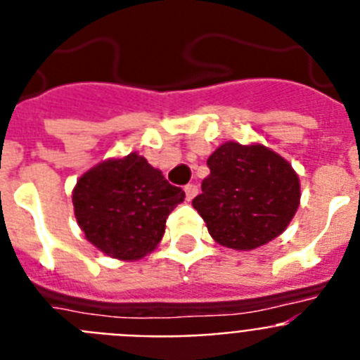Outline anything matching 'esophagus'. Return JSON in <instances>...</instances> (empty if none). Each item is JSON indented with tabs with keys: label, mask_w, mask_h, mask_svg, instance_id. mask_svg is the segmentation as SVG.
<instances>
[{
	"label": "esophagus",
	"mask_w": 360,
	"mask_h": 360,
	"mask_svg": "<svg viewBox=\"0 0 360 360\" xmlns=\"http://www.w3.org/2000/svg\"><path fill=\"white\" fill-rule=\"evenodd\" d=\"M185 192H186V199H194L195 195H198V192H199V188H198V185H192V183H190V185H186L185 186Z\"/></svg>",
	"instance_id": "34e87169"
}]
</instances>
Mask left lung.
<instances>
[{"mask_svg":"<svg viewBox=\"0 0 360 360\" xmlns=\"http://www.w3.org/2000/svg\"><path fill=\"white\" fill-rule=\"evenodd\" d=\"M207 165L192 205L217 243L250 250L285 231L300 205V181L283 157L262 144L225 143Z\"/></svg>","mask_w":360,"mask_h":360,"instance_id":"8db88e82","label":"left lung"}]
</instances>
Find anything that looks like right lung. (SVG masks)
Here are the masks:
<instances>
[{"instance_id": "1", "label": "right lung", "mask_w": 360, "mask_h": 360, "mask_svg": "<svg viewBox=\"0 0 360 360\" xmlns=\"http://www.w3.org/2000/svg\"><path fill=\"white\" fill-rule=\"evenodd\" d=\"M183 199L185 192L137 153L101 162L72 190L75 216L87 240L119 259L152 252Z\"/></svg>"}]
</instances>
